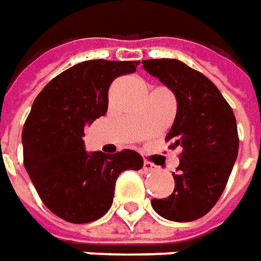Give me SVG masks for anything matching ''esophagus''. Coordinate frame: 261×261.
Wrapping results in <instances>:
<instances>
[{
	"instance_id": "34e87169",
	"label": "esophagus",
	"mask_w": 261,
	"mask_h": 261,
	"mask_svg": "<svg viewBox=\"0 0 261 261\" xmlns=\"http://www.w3.org/2000/svg\"><path fill=\"white\" fill-rule=\"evenodd\" d=\"M144 170L145 171H155V170H157V166L153 164L151 161H144Z\"/></svg>"
}]
</instances>
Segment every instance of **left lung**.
Listing matches in <instances>:
<instances>
[{"mask_svg":"<svg viewBox=\"0 0 261 261\" xmlns=\"http://www.w3.org/2000/svg\"><path fill=\"white\" fill-rule=\"evenodd\" d=\"M144 70L175 95L177 114L166 141L181 147L174 191L151 205L171 221H193L212 210L226 189L239 153L236 117L219 88L178 60H144Z\"/></svg>","mask_w":261,"mask_h":261,"instance_id":"left-lung-1","label":"left lung"}]
</instances>
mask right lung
I'll use <instances>...</instances> for the list:
<instances>
[{
  "mask_svg": "<svg viewBox=\"0 0 261 261\" xmlns=\"http://www.w3.org/2000/svg\"><path fill=\"white\" fill-rule=\"evenodd\" d=\"M140 61L90 60L53 79L34 101L22 128L24 167L42 203L65 221L83 224L113 204L117 177L140 170L134 150L87 153L84 127L108 108V88Z\"/></svg>",
  "mask_w": 261,
  "mask_h": 261,
  "instance_id": "obj_1",
  "label": "right lung"
}]
</instances>
